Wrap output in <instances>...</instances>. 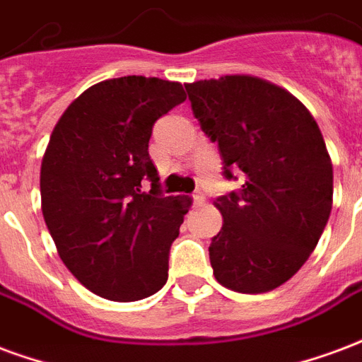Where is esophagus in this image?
Instances as JSON below:
<instances>
[{"mask_svg": "<svg viewBox=\"0 0 362 362\" xmlns=\"http://www.w3.org/2000/svg\"><path fill=\"white\" fill-rule=\"evenodd\" d=\"M202 202H204V194H202L200 191L192 192V204H194V206H199V204H202Z\"/></svg>", "mask_w": 362, "mask_h": 362, "instance_id": "obj_1", "label": "esophagus"}]
</instances>
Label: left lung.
Returning <instances> with one entry per match:
<instances>
[{
  "label": "left lung",
  "instance_id": "obj_1",
  "mask_svg": "<svg viewBox=\"0 0 362 362\" xmlns=\"http://www.w3.org/2000/svg\"><path fill=\"white\" fill-rule=\"evenodd\" d=\"M185 90L218 144L223 177H243L239 191L216 199L223 226L208 249L214 276L233 291H272L307 262L332 212L334 171L320 129L297 98L257 76Z\"/></svg>",
  "mask_w": 362,
  "mask_h": 362
}]
</instances>
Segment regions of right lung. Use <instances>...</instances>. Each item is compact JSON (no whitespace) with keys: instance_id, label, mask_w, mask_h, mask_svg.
I'll use <instances>...</instances> for the list:
<instances>
[{"instance_id":"add662e5","label":"right lung","mask_w":362,"mask_h":362,"mask_svg":"<svg viewBox=\"0 0 362 362\" xmlns=\"http://www.w3.org/2000/svg\"><path fill=\"white\" fill-rule=\"evenodd\" d=\"M181 102L179 83L110 78L76 98L49 136L44 220L63 264L104 299L141 300L168 281L191 199L163 194L148 141L156 121Z\"/></svg>"}]
</instances>
